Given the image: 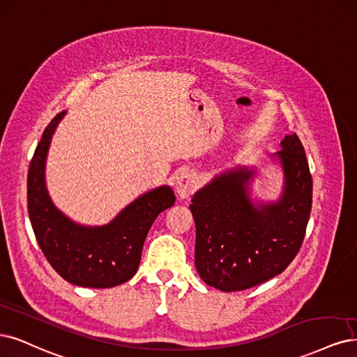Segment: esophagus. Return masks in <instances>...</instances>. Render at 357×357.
I'll return each mask as SVG.
<instances>
[{
	"mask_svg": "<svg viewBox=\"0 0 357 357\" xmlns=\"http://www.w3.org/2000/svg\"><path fill=\"white\" fill-rule=\"evenodd\" d=\"M196 188V176L192 171H183L176 180V195L178 199H188Z\"/></svg>",
	"mask_w": 357,
	"mask_h": 357,
	"instance_id": "34e87169",
	"label": "esophagus"
}]
</instances>
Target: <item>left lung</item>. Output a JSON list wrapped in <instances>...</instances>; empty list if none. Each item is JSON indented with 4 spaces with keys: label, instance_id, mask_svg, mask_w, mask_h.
I'll list each match as a JSON object with an SVG mask.
<instances>
[{
    "label": "left lung",
    "instance_id": "8db88e82",
    "mask_svg": "<svg viewBox=\"0 0 357 357\" xmlns=\"http://www.w3.org/2000/svg\"><path fill=\"white\" fill-rule=\"evenodd\" d=\"M270 156L282 171L276 201L254 202L257 167L238 165L215 174L192 196L196 226L195 266L206 285L243 291L278 276L297 255L312 210L313 183L296 132Z\"/></svg>",
    "mask_w": 357,
    "mask_h": 357
}]
</instances>
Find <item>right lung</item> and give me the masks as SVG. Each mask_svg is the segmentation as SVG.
I'll list each match as a JSON object with an SVG mask.
<instances>
[{"label":"right lung","mask_w":357,"mask_h":357,"mask_svg":"<svg viewBox=\"0 0 357 357\" xmlns=\"http://www.w3.org/2000/svg\"><path fill=\"white\" fill-rule=\"evenodd\" d=\"M65 112L44 130L28 173V213L41 251L56 272L69 284L84 288H112L136 275L143 243L155 218L173 206L169 186L140 195L107 225L85 226L61 213L45 183V164L52 139Z\"/></svg>","instance_id":"1"}]
</instances>
